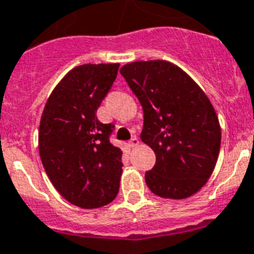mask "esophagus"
<instances>
[{
	"label": "esophagus",
	"instance_id": "esophagus-1",
	"mask_svg": "<svg viewBox=\"0 0 254 254\" xmlns=\"http://www.w3.org/2000/svg\"><path fill=\"white\" fill-rule=\"evenodd\" d=\"M138 145H139V139H138L137 137H133L130 141H129V146H130V147H137Z\"/></svg>",
	"mask_w": 254,
	"mask_h": 254
}]
</instances>
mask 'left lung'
Returning a JSON list of instances; mask_svg holds the SVG:
<instances>
[{
	"instance_id": "1",
	"label": "left lung",
	"mask_w": 254,
	"mask_h": 254,
	"mask_svg": "<svg viewBox=\"0 0 254 254\" xmlns=\"http://www.w3.org/2000/svg\"><path fill=\"white\" fill-rule=\"evenodd\" d=\"M120 73L143 109L141 139L156 163L146 184L162 198L185 199L207 183L219 156L215 109L184 70L164 60L135 61Z\"/></svg>"
}]
</instances>
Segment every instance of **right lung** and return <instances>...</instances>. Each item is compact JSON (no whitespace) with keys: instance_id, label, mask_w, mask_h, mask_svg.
Masks as SVG:
<instances>
[{"instance_id":"obj_1","label":"right lung","mask_w":254,"mask_h":254,"mask_svg":"<svg viewBox=\"0 0 254 254\" xmlns=\"http://www.w3.org/2000/svg\"><path fill=\"white\" fill-rule=\"evenodd\" d=\"M120 64H84L71 69L49 95L39 127V152L56 190L82 209L116 198L123 151L109 142L112 124L96 117Z\"/></svg>"}]
</instances>
